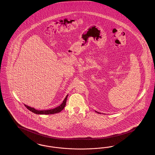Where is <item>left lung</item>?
I'll return each instance as SVG.
<instances>
[{"mask_svg": "<svg viewBox=\"0 0 155 155\" xmlns=\"http://www.w3.org/2000/svg\"><path fill=\"white\" fill-rule=\"evenodd\" d=\"M96 111V113H99V114H101V113H99V112H97V111Z\"/></svg>", "mask_w": 155, "mask_h": 155, "instance_id": "8db88e82", "label": "left lung"}]
</instances>
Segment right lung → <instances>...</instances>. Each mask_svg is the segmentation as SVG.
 Segmentation results:
<instances>
[{
    "label": "right lung",
    "mask_w": 155,
    "mask_h": 155,
    "mask_svg": "<svg viewBox=\"0 0 155 155\" xmlns=\"http://www.w3.org/2000/svg\"><path fill=\"white\" fill-rule=\"evenodd\" d=\"M68 95L66 96L65 99H64V101H63L62 103L58 107H56L54 109H49V110H36L35 109L31 107L30 106H28L26 104H24V106L29 110L32 111L34 113H35L37 114H55V113H58L59 112H60L62 110L65 106H66V103L67 98Z\"/></svg>",
    "instance_id": "add662e5"
}]
</instances>
